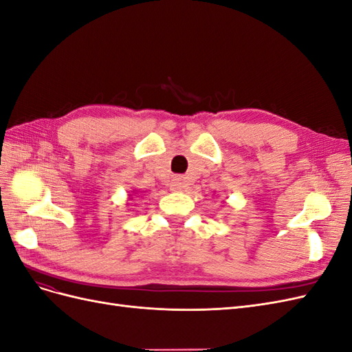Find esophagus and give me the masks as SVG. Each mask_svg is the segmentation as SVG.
<instances>
[{
	"label": "esophagus",
	"instance_id": "1",
	"mask_svg": "<svg viewBox=\"0 0 352 352\" xmlns=\"http://www.w3.org/2000/svg\"><path fill=\"white\" fill-rule=\"evenodd\" d=\"M182 188H185V182L184 179L180 176H176L172 179V182H170V189L172 190H180Z\"/></svg>",
	"mask_w": 352,
	"mask_h": 352
}]
</instances>
